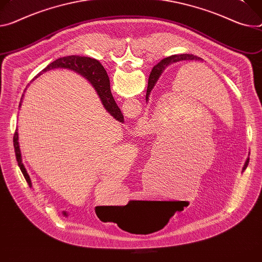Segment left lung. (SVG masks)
I'll return each instance as SVG.
<instances>
[{
	"mask_svg": "<svg viewBox=\"0 0 262 262\" xmlns=\"http://www.w3.org/2000/svg\"><path fill=\"white\" fill-rule=\"evenodd\" d=\"M195 61V60H203L201 57H198V56H194L192 54H180V55H172V56H169L167 58H164L162 59L159 63H158V71H157V75L152 77V79H149L148 80V86H147V92H146V100H148V97H149V94L152 90V88L155 86V83L159 77V75L163 72L164 69L169 66V64H172V63H177V62H181V61ZM249 164V158L247 159L245 165H244V169H246V167Z\"/></svg>",
	"mask_w": 262,
	"mask_h": 262,
	"instance_id": "obj_1",
	"label": "left lung"
}]
</instances>
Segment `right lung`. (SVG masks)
Here are the masks:
<instances>
[{"instance_id": "obj_1", "label": "right lung", "mask_w": 262, "mask_h": 262, "mask_svg": "<svg viewBox=\"0 0 262 262\" xmlns=\"http://www.w3.org/2000/svg\"><path fill=\"white\" fill-rule=\"evenodd\" d=\"M68 69L71 71H74V72L82 75L83 77H85L94 86V89L96 90L98 96L103 104V106L105 107V110L116 119L119 122H124V117L120 111V108L118 107L117 103L114 100V97L111 92V88H110V78L107 76L106 71L104 70L103 66L97 61L96 59H92L90 57H84V56H76V55H71V56H66V57H61L58 58L56 60H54L53 62H51L50 64L47 66L41 72H39L37 74V76H35L33 78V80L35 78H37L39 75H41L45 72H48L50 70H54V69ZM21 97H24V95ZM21 99L20 98V102H19V107L21 104ZM13 146H14V152H15V157H16V161L17 164L19 166V169L25 178V180L27 181L29 187H32V183L30 180V177L25 168V166L23 164L21 161V154H20V149H19V144H18V133H17V128L15 129L14 136H13Z\"/></svg>"}]
</instances>
